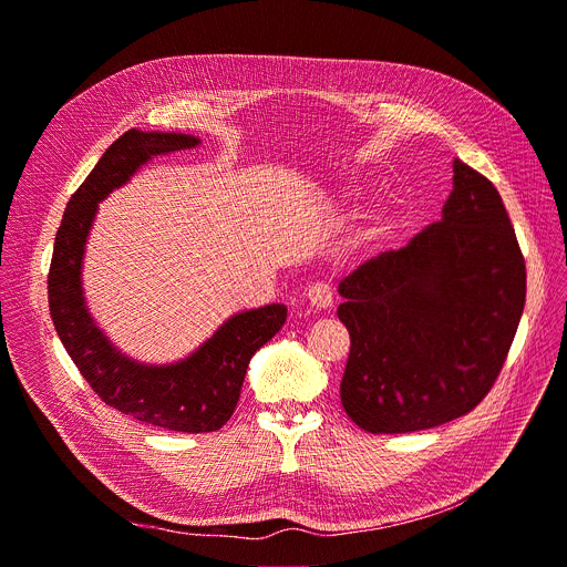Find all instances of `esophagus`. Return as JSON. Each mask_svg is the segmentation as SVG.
<instances>
[{
  "instance_id": "obj_1",
  "label": "esophagus",
  "mask_w": 567,
  "mask_h": 567,
  "mask_svg": "<svg viewBox=\"0 0 567 567\" xmlns=\"http://www.w3.org/2000/svg\"><path fill=\"white\" fill-rule=\"evenodd\" d=\"M308 300H310L312 308L328 310L334 303V291H332V287L328 282H315L308 289Z\"/></svg>"
}]
</instances>
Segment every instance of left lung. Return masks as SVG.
Returning <instances> with one entry per match:
<instances>
[{"label":"left lung","mask_w":567,"mask_h":567,"mask_svg":"<svg viewBox=\"0 0 567 567\" xmlns=\"http://www.w3.org/2000/svg\"><path fill=\"white\" fill-rule=\"evenodd\" d=\"M349 328L342 405L369 433H412L474 410L504 369L526 267L502 196L454 162L442 220L339 282Z\"/></svg>","instance_id":"left-lung-1"}]
</instances>
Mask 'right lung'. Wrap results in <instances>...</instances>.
I'll return each mask as SVG.
<instances>
[{
	"label": "right lung",
	"instance_id": "add662e5",
	"mask_svg": "<svg viewBox=\"0 0 567 567\" xmlns=\"http://www.w3.org/2000/svg\"><path fill=\"white\" fill-rule=\"evenodd\" d=\"M186 134L125 132L72 194L54 239L48 274L50 315L84 381L111 408L179 433L218 431L233 417L250 358L285 326L287 308L267 306L225 321L192 358L171 367H143L106 342L82 298V255L97 203L150 157L194 147Z\"/></svg>",
	"mask_w": 567,
	"mask_h": 567
}]
</instances>
